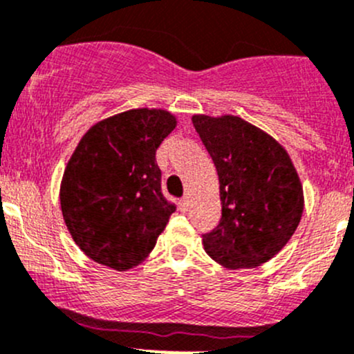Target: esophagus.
<instances>
[{"mask_svg":"<svg viewBox=\"0 0 354 354\" xmlns=\"http://www.w3.org/2000/svg\"><path fill=\"white\" fill-rule=\"evenodd\" d=\"M189 208V198L188 196H183V198L180 200V210L181 212H188Z\"/></svg>","mask_w":354,"mask_h":354,"instance_id":"obj_1","label":"esophagus"}]
</instances>
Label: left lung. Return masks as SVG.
<instances>
[{"label":"left lung","instance_id":"1","mask_svg":"<svg viewBox=\"0 0 354 354\" xmlns=\"http://www.w3.org/2000/svg\"><path fill=\"white\" fill-rule=\"evenodd\" d=\"M214 161L222 217L203 234L205 252L229 270L261 266L299 227L304 189L288 152L261 129L234 115H193Z\"/></svg>","mask_w":354,"mask_h":354}]
</instances>
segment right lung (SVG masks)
<instances>
[{
  "mask_svg": "<svg viewBox=\"0 0 354 354\" xmlns=\"http://www.w3.org/2000/svg\"><path fill=\"white\" fill-rule=\"evenodd\" d=\"M176 127L166 110L137 109L93 125L61 183L69 234L93 261L125 271L154 249L176 210L161 192L156 151Z\"/></svg>",
  "mask_w": 354,
  "mask_h": 354,
  "instance_id": "right-lung-1",
  "label": "right lung"
}]
</instances>
